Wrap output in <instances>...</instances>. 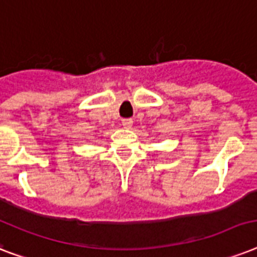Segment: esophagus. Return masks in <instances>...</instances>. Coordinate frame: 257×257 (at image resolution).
I'll use <instances>...</instances> for the list:
<instances>
[{"label": "esophagus", "mask_w": 257, "mask_h": 257, "mask_svg": "<svg viewBox=\"0 0 257 257\" xmlns=\"http://www.w3.org/2000/svg\"><path fill=\"white\" fill-rule=\"evenodd\" d=\"M121 124L124 128H132L133 125V120L132 118H124V120L121 121Z\"/></svg>", "instance_id": "34e87169"}]
</instances>
